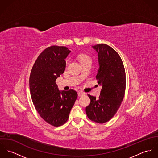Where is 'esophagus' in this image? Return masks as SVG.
<instances>
[{
	"instance_id": "1",
	"label": "esophagus",
	"mask_w": 158,
	"mask_h": 158,
	"mask_svg": "<svg viewBox=\"0 0 158 158\" xmlns=\"http://www.w3.org/2000/svg\"><path fill=\"white\" fill-rule=\"evenodd\" d=\"M84 95H85V94L83 92H82L81 91H78V96H83Z\"/></svg>"
}]
</instances>
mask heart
I'll return each mask as SVG.
<instances>
[{"label":"heart","instance_id":"1","mask_svg":"<svg viewBox=\"0 0 158 158\" xmlns=\"http://www.w3.org/2000/svg\"><path fill=\"white\" fill-rule=\"evenodd\" d=\"M77 58L82 66L84 64H92V58L89 55L85 54V53H81V54L78 55ZM68 61L67 60L66 61L67 64H68Z\"/></svg>","mask_w":158,"mask_h":158}]
</instances>
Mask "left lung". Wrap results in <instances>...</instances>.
<instances>
[{
	"mask_svg": "<svg viewBox=\"0 0 158 158\" xmlns=\"http://www.w3.org/2000/svg\"><path fill=\"white\" fill-rule=\"evenodd\" d=\"M92 47L98 53L99 69L96 79L102 88L98 98L88 94L90 103L86 113L90 120L103 123L113 118L123 99L125 70L120 56L111 47L100 44Z\"/></svg>",
	"mask_w": 158,
	"mask_h": 158,
	"instance_id": "obj_1",
	"label": "left lung"
}]
</instances>
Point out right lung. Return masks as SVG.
Returning <instances> with one entry per match:
<instances>
[{"label": "right lung", "instance_id": "right-lung-1", "mask_svg": "<svg viewBox=\"0 0 158 158\" xmlns=\"http://www.w3.org/2000/svg\"><path fill=\"white\" fill-rule=\"evenodd\" d=\"M70 52L64 46L47 47L38 56L30 75V94L36 111L56 127L67 122L78 96L73 89L59 90L55 82L65 70V59Z\"/></svg>", "mask_w": 158, "mask_h": 158}]
</instances>
